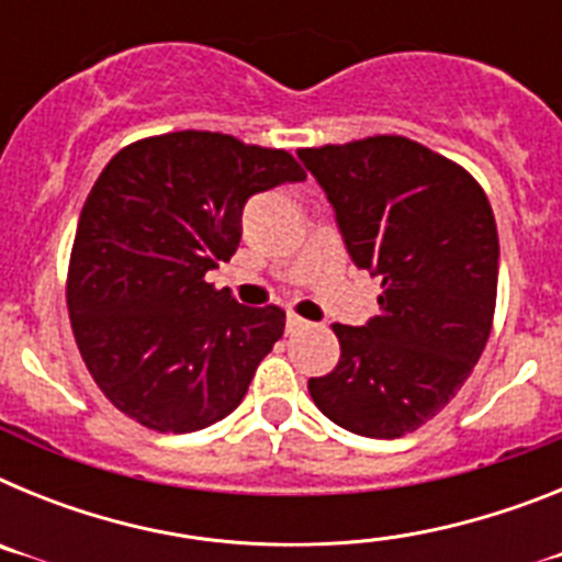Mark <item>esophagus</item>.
<instances>
[{
	"mask_svg": "<svg viewBox=\"0 0 562 562\" xmlns=\"http://www.w3.org/2000/svg\"><path fill=\"white\" fill-rule=\"evenodd\" d=\"M301 329H310V321H304V317H297V315H286V331L295 335V331Z\"/></svg>",
	"mask_w": 562,
	"mask_h": 562,
	"instance_id": "esophagus-1",
	"label": "esophagus"
}]
</instances>
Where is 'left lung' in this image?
I'll return each instance as SVG.
<instances>
[{
	"instance_id": "left-lung-1",
	"label": "left lung",
	"mask_w": 562,
	"mask_h": 562,
	"mask_svg": "<svg viewBox=\"0 0 562 562\" xmlns=\"http://www.w3.org/2000/svg\"><path fill=\"white\" fill-rule=\"evenodd\" d=\"M351 261L382 278L380 315L335 324L340 360L310 394L335 425L400 439L464 385L493 329L498 231L479 182L396 134L301 148Z\"/></svg>"
}]
</instances>
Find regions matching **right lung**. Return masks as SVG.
<instances>
[{"label":"right lung","mask_w":562,"mask_h":562,"mask_svg":"<svg viewBox=\"0 0 562 562\" xmlns=\"http://www.w3.org/2000/svg\"><path fill=\"white\" fill-rule=\"evenodd\" d=\"M301 180L292 154L220 132L160 134L109 160L78 220L67 306L114 408L160 434L238 408L284 310L241 306L205 272L236 252L250 196Z\"/></svg>","instance_id":"1"}]
</instances>
